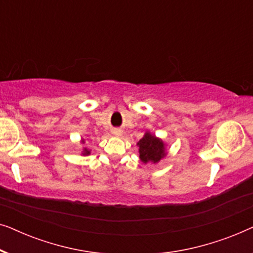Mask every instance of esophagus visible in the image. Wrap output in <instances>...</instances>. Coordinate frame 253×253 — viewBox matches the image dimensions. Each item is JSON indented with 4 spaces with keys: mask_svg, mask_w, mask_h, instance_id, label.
<instances>
[{
    "mask_svg": "<svg viewBox=\"0 0 253 253\" xmlns=\"http://www.w3.org/2000/svg\"><path fill=\"white\" fill-rule=\"evenodd\" d=\"M113 133L115 134L116 137H120V136H122V134H123V131L121 130V129H114L113 130Z\"/></svg>",
    "mask_w": 253,
    "mask_h": 253,
    "instance_id": "1",
    "label": "esophagus"
}]
</instances>
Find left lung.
Instances as JSON below:
<instances>
[{
    "label": "left lung",
    "instance_id": "left-lung-1",
    "mask_svg": "<svg viewBox=\"0 0 253 253\" xmlns=\"http://www.w3.org/2000/svg\"><path fill=\"white\" fill-rule=\"evenodd\" d=\"M139 159L144 165L158 164L160 160L167 157V144L161 138H159L151 132L146 131L141 139L137 143Z\"/></svg>",
    "mask_w": 253,
    "mask_h": 253
}]
</instances>
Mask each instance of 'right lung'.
Instances as JSON below:
<instances>
[{"label":"right lung","mask_w":253,"mask_h":253,"mask_svg":"<svg viewBox=\"0 0 253 253\" xmlns=\"http://www.w3.org/2000/svg\"><path fill=\"white\" fill-rule=\"evenodd\" d=\"M81 144H85V139H84V138H82V139H81ZM81 154L84 155V157H86V155L91 154V150H88L87 147H83V151H82Z\"/></svg>","instance_id":"obj_1"}]
</instances>
